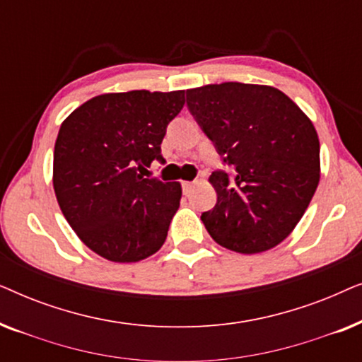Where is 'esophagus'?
<instances>
[{"label":"esophagus","mask_w":362,"mask_h":362,"mask_svg":"<svg viewBox=\"0 0 362 362\" xmlns=\"http://www.w3.org/2000/svg\"><path fill=\"white\" fill-rule=\"evenodd\" d=\"M192 186H194V181H182V191H185V194L191 191Z\"/></svg>","instance_id":"34e87169"}]
</instances>
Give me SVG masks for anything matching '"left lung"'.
Returning a JSON list of instances; mask_svg holds the SVG:
<instances>
[{"mask_svg": "<svg viewBox=\"0 0 362 362\" xmlns=\"http://www.w3.org/2000/svg\"><path fill=\"white\" fill-rule=\"evenodd\" d=\"M187 107L217 153L214 209L201 219L217 244L239 254L279 245L303 217L320 182V140L305 112L279 88L224 82L189 88Z\"/></svg>", "mask_w": 362, "mask_h": 362, "instance_id": "obj_1", "label": "left lung"}]
</instances>
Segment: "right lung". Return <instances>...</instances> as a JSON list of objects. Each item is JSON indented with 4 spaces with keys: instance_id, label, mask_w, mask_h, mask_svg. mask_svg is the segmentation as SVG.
<instances>
[{
    "instance_id": "add662e5",
    "label": "right lung",
    "mask_w": 362,
    "mask_h": 362,
    "mask_svg": "<svg viewBox=\"0 0 362 362\" xmlns=\"http://www.w3.org/2000/svg\"><path fill=\"white\" fill-rule=\"evenodd\" d=\"M182 105L185 90L102 93L62 122L54 192L78 239L103 259L132 264L165 244L182 189L145 173L165 163L161 141Z\"/></svg>"
}]
</instances>
